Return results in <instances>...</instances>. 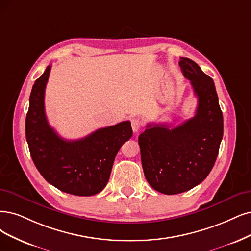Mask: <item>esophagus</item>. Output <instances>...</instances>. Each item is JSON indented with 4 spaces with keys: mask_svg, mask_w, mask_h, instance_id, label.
Instances as JSON below:
<instances>
[{
    "mask_svg": "<svg viewBox=\"0 0 251 251\" xmlns=\"http://www.w3.org/2000/svg\"><path fill=\"white\" fill-rule=\"evenodd\" d=\"M143 126V121L140 119H132L131 120V127L133 132H137Z\"/></svg>",
    "mask_w": 251,
    "mask_h": 251,
    "instance_id": "34e87169",
    "label": "esophagus"
}]
</instances>
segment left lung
Returning a JSON list of instances; mask_svg holds the SVG:
<instances>
[{
	"label": "left lung",
	"instance_id": "left-lung-1",
	"mask_svg": "<svg viewBox=\"0 0 251 251\" xmlns=\"http://www.w3.org/2000/svg\"><path fill=\"white\" fill-rule=\"evenodd\" d=\"M179 65L198 97L196 115L172 129L165 124H148L138 136L148 183L169 196L187 191L207 178L224 136L214 81L188 58H180Z\"/></svg>",
	"mask_w": 251,
	"mask_h": 251
}]
</instances>
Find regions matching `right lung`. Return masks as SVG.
Masks as SVG:
<instances>
[{"instance_id": "1", "label": "right lung", "mask_w": 251, "mask_h": 251, "mask_svg": "<svg viewBox=\"0 0 251 251\" xmlns=\"http://www.w3.org/2000/svg\"><path fill=\"white\" fill-rule=\"evenodd\" d=\"M50 67L36 79L30 95L25 137L31 157L42 177L55 188L73 196H94L106 186L117 153L132 136L131 123L123 121L80 140H64L45 115L44 93Z\"/></svg>"}]
</instances>
